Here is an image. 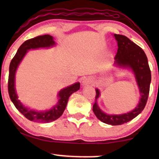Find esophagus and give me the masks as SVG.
<instances>
[{"mask_svg": "<svg viewBox=\"0 0 159 159\" xmlns=\"http://www.w3.org/2000/svg\"><path fill=\"white\" fill-rule=\"evenodd\" d=\"M93 82V80L92 79H91V78H85V79L83 80L82 85H83V86L90 85L92 84Z\"/></svg>", "mask_w": 159, "mask_h": 159, "instance_id": "obj_1", "label": "esophagus"}]
</instances>
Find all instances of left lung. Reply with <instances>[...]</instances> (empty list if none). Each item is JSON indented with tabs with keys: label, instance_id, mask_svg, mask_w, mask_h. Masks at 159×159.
<instances>
[{
	"label": "left lung",
	"instance_id": "left-lung-1",
	"mask_svg": "<svg viewBox=\"0 0 159 159\" xmlns=\"http://www.w3.org/2000/svg\"><path fill=\"white\" fill-rule=\"evenodd\" d=\"M114 37L118 48L115 56V64L118 66L128 67L133 70L141 95L140 100L138 105L130 112L120 115H109L102 111L97 104V99L100 95V93L98 89H96L95 102L93 104V110L97 118L102 122L111 125H118L129 122L144 109L149 93L152 76L144 50L123 35L114 34Z\"/></svg>",
	"mask_w": 159,
	"mask_h": 159
}]
</instances>
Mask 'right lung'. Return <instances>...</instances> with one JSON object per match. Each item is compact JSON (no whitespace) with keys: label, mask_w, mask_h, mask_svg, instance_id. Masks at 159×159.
<instances>
[{"label":"right lung","mask_w":159,"mask_h":159,"mask_svg":"<svg viewBox=\"0 0 159 159\" xmlns=\"http://www.w3.org/2000/svg\"><path fill=\"white\" fill-rule=\"evenodd\" d=\"M55 45V43L53 40V37L48 34L29 39L24 42L19 48L17 53L15 54V57L12 58L10 64L8 93L10 99L18 111L31 121L37 123H50L57 119L62 115L70 95L79 90L80 88V83H76L69 87L61 90L58 93L59 101L57 104L51 109L43 111H38L29 109L28 107L24 106L18 99L15 87V73L19 64L23 60L27 51L31 49H37V48H50L54 46Z\"/></svg>","instance_id":"1"}]
</instances>
